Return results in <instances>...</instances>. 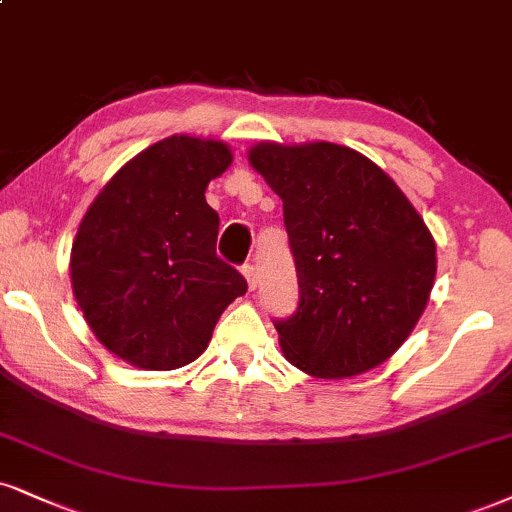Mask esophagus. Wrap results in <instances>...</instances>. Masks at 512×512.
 <instances>
[{
	"label": "esophagus",
	"mask_w": 512,
	"mask_h": 512,
	"mask_svg": "<svg viewBox=\"0 0 512 512\" xmlns=\"http://www.w3.org/2000/svg\"><path fill=\"white\" fill-rule=\"evenodd\" d=\"M242 273H244V277H246V285H249V289H256V285H258L256 266H251V263H246V266L242 268Z\"/></svg>",
	"instance_id": "obj_1"
}]
</instances>
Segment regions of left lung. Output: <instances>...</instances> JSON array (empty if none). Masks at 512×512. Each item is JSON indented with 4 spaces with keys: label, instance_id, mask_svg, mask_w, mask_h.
<instances>
[{
    "label": "left lung",
    "instance_id": "left-lung-1",
    "mask_svg": "<svg viewBox=\"0 0 512 512\" xmlns=\"http://www.w3.org/2000/svg\"><path fill=\"white\" fill-rule=\"evenodd\" d=\"M249 163L282 199L299 306L275 320L285 358L325 380L387 361L425 311L437 244L399 185L332 142H261Z\"/></svg>",
    "mask_w": 512,
    "mask_h": 512
}]
</instances>
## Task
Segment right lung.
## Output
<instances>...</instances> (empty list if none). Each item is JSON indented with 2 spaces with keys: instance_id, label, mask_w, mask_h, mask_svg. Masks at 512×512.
<instances>
[{
  "instance_id": "right-lung-1",
  "label": "right lung",
  "mask_w": 512,
  "mask_h": 512,
  "mask_svg": "<svg viewBox=\"0 0 512 512\" xmlns=\"http://www.w3.org/2000/svg\"><path fill=\"white\" fill-rule=\"evenodd\" d=\"M230 163L225 142L166 137L125 163L82 218L71 251L75 301L99 342L137 368L192 363L246 292L216 254L220 218L204 197Z\"/></svg>"
}]
</instances>
